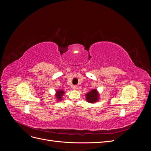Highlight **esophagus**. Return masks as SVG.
I'll use <instances>...</instances> for the list:
<instances>
[{"instance_id": "obj_1", "label": "esophagus", "mask_w": 151, "mask_h": 151, "mask_svg": "<svg viewBox=\"0 0 151 151\" xmlns=\"http://www.w3.org/2000/svg\"><path fill=\"white\" fill-rule=\"evenodd\" d=\"M73 89L77 90V89H78V87H77V86H73Z\"/></svg>"}]
</instances>
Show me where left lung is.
<instances>
[{
    "label": "left lung",
    "instance_id": "obj_1",
    "mask_svg": "<svg viewBox=\"0 0 151 151\" xmlns=\"http://www.w3.org/2000/svg\"><path fill=\"white\" fill-rule=\"evenodd\" d=\"M99 93L97 89H94L86 94V101L90 103H95L99 99Z\"/></svg>",
    "mask_w": 151,
    "mask_h": 151
}]
</instances>
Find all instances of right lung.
I'll use <instances>...</instances> for the list:
<instances>
[{"instance_id":"obj_1","label":"right lung","mask_w":151,"mask_h":151,"mask_svg":"<svg viewBox=\"0 0 151 151\" xmlns=\"http://www.w3.org/2000/svg\"><path fill=\"white\" fill-rule=\"evenodd\" d=\"M64 94H65V91L62 90V89H58V90L56 91V93H55V96L57 101H61L63 95Z\"/></svg>"}]
</instances>
